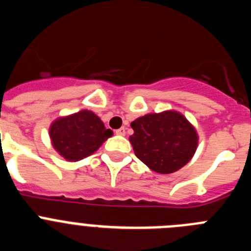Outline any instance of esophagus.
Wrapping results in <instances>:
<instances>
[{
    "label": "esophagus",
    "mask_w": 251,
    "mask_h": 251,
    "mask_svg": "<svg viewBox=\"0 0 251 251\" xmlns=\"http://www.w3.org/2000/svg\"><path fill=\"white\" fill-rule=\"evenodd\" d=\"M115 134H118V136H124V134H126V128L122 127L119 128V129H117L115 130Z\"/></svg>",
    "instance_id": "34e87169"
}]
</instances>
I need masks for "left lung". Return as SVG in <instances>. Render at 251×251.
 Masks as SVG:
<instances>
[{
  "label": "left lung",
  "mask_w": 251,
  "mask_h": 251,
  "mask_svg": "<svg viewBox=\"0 0 251 251\" xmlns=\"http://www.w3.org/2000/svg\"><path fill=\"white\" fill-rule=\"evenodd\" d=\"M129 137L137 158L158 174H172L187 163L197 147L195 128L182 114H147L130 123Z\"/></svg>",
  "instance_id": "obj_1"
}]
</instances>
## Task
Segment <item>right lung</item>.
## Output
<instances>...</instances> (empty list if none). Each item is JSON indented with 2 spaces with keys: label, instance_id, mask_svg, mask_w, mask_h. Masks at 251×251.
<instances>
[{
  "label": "right lung",
  "instance_id": "1",
  "mask_svg": "<svg viewBox=\"0 0 251 251\" xmlns=\"http://www.w3.org/2000/svg\"><path fill=\"white\" fill-rule=\"evenodd\" d=\"M113 134L103 122L89 110L60 118L50 128L55 150L68 161H79L90 156Z\"/></svg>",
  "mask_w": 251,
  "mask_h": 251
}]
</instances>
